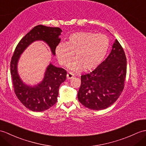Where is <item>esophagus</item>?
Masks as SVG:
<instances>
[{"mask_svg":"<svg viewBox=\"0 0 146 146\" xmlns=\"http://www.w3.org/2000/svg\"><path fill=\"white\" fill-rule=\"evenodd\" d=\"M74 74L72 73H71V72H69V73H67V75H66V77H67V78L68 79V80H70V79H72V78H74Z\"/></svg>","mask_w":146,"mask_h":146,"instance_id":"obj_1","label":"esophagus"}]
</instances>
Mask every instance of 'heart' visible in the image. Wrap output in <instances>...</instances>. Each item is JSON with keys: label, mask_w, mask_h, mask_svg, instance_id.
<instances>
[{"label": "heart", "mask_w": 146, "mask_h": 146, "mask_svg": "<svg viewBox=\"0 0 146 146\" xmlns=\"http://www.w3.org/2000/svg\"><path fill=\"white\" fill-rule=\"evenodd\" d=\"M110 48V39L104 34L93 32L74 33L65 43H61L55 48L56 56L61 65H65L74 72L92 70L102 63Z\"/></svg>", "instance_id": "b5f03b06"}]
</instances>
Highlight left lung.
<instances>
[{"label": "left lung", "instance_id": "8db88e82", "mask_svg": "<svg viewBox=\"0 0 146 146\" xmlns=\"http://www.w3.org/2000/svg\"><path fill=\"white\" fill-rule=\"evenodd\" d=\"M126 72V56L116 40L107 58L92 72L81 76L78 99L90 110H102L110 107L124 89Z\"/></svg>", "mask_w": 146, "mask_h": 146}]
</instances>
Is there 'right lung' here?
<instances>
[{
  "label": "right lung",
  "instance_id": "add662e5",
  "mask_svg": "<svg viewBox=\"0 0 146 146\" xmlns=\"http://www.w3.org/2000/svg\"><path fill=\"white\" fill-rule=\"evenodd\" d=\"M62 32L58 27L37 25L21 39L13 54L11 62V73L13 90L22 104L32 111H45L56 103L59 87L65 81L67 73L63 68L50 63L42 82L33 87L28 86L23 83L18 74L17 63L20 56L27 46L36 40L46 42L55 55L56 47L60 42L59 36Z\"/></svg>",
  "mask_w": 146,
  "mask_h": 146
}]
</instances>
